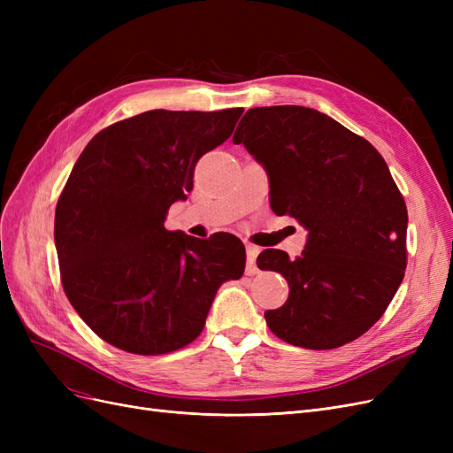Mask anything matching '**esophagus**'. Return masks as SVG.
<instances>
[{
	"label": "esophagus",
	"mask_w": 453,
	"mask_h": 453,
	"mask_svg": "<svg viewBox=\"0 0 453 453\" xmlns=\"http://www.w3.org/2000/svg\"><path fill=\"white\" fill-rule=\"evenodd\" d=\"M260 250L257 245L248 243L245 245V257H248V273H255L257 272V257H258Z\"/></svg>",
	"instance_id": "34e87169"
}]
</instances>
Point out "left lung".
<instances>
[{"instance_id": "8db88e82", "label": "left lung", "mask_w": 453, "mask_h": 453, "mask_svg": "<svg viewBox=\"0 0 453 453\" xmlns=\"http://www.w3.org/2000/svg\"><path fill=\"white\" fill-rule=\"evenodd\" d=\"M263 164L276 215L308 230L295 260L258 255L289 298L266 310L270 331L293 346L333 349L359 338L388 310L406 268L408 213L386 160L361 135L303 105L253 107L232 138Z\"/></svg>"}]
</instances>
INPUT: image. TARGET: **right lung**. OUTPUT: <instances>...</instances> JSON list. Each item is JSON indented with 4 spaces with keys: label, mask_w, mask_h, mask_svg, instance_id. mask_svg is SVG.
<instances>
[{
    "label": "right lung",
    "mask_w": 453,
    "mask_h": 453,
    "mask_svg": "<svg viewBox=\"0 0 453 453\" xmlns=\"http://www.w3.org/2000/svg\"><path fill=\"white\" fill-rule=\"evenodd\" d=\"M243 113L153 109L88 142L54 215L64 291L107 344L162 355L190 344L217 289L240 280L243 243L164 226L170 205L193 190L202 155L225 143Z\"/></svg>",
    "instance_id": "obj_1"
}]
</instances>
